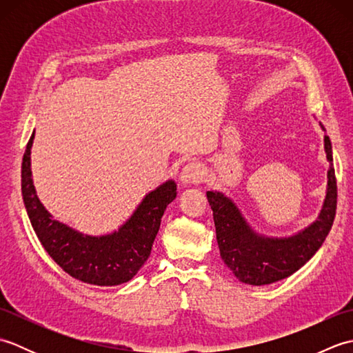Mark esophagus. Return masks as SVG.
Masks as SVG:
<instances>
[{
	"instance_id": "1",
	"label": "esophagus",
	"mask_w": 353,
	"mask_h": 353,
	"mask_svg": "<svg viewBox=\"0 0 353 353\" xmlns=\"http://www.w3.org/2000/svg\"><path fill=\"white\" fill-rule=\"evenodd\" d=\"M201 179H203V168H201V165L199 162H190L186 163L185 167L182 168L181 172V181L182 183H199L201 182Z\"/></svg>"
}]
</instances>
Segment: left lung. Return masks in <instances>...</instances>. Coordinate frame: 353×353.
Here are the masks:
<instances>
[{"label": "left lung", "mask_w": 353, "mask_h": 353, "mask_svg": "<svg viewBox=\"0 0 353 353\" xmlns=\"http://www.w3.org/2000/svg\"><path fill=\"white\" fill-rule=\"evenodd\" d=\"M325 152L331 163L325 205L319 220L297 235L288 238L261 236L247 226L238 208L228 197L221 192H206L214 212L220 256L241 282L268 285L285 279L303 267L323 244L336 211V179L329 137H325Z\"/></svg>", "instance_id": "8db88e82"}]
</instances>
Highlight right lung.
<instances>
[{
	"mask_svg": "<svg viewBox=\"0 0 353 353\" xmlns=\"http://www.w3.org/2000/svg\"><path fill=\"white\" fill-rule=\"evenodd\" d=\"M33 139L34 133L22 157L21 190L28 219L43 249L63 272L81 282L112 287L130 281L152 253L165 209L177 196L176 183L168 181L147 194L118 232L104 236L81 235L52 219L37 199L30 170Z\"/></svg>",
	"mask_w": 353,
	"mask_h": 353,
	"instance_id": "1",
	"label": "right lung"
}]
</instances>
